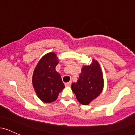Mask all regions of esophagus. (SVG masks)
Here are the masks:
<instances>
[{"instance_id":"obj_1","label":"esophagus","mask_w":135,"mask_h":135,"mask_svg":"<svg viewBox=\"0 0 135 135\" xmlns=\"http://www.w3.org/2000/svg\"><path fill=\"white\" fill-rule=\"evenodd\" d=\"M71 84H72V82H71V81L69 82V83H65V86H70Z\"/></svg>"}]
</instances>
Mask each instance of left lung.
<instances>
[{
  "label": "left lung",
  "instance_id": "8db88e82",
  "mask_svg": "<svg viewBox=\"0 0 135 135\" xmlns=\"http://www.w3.org/2000/svg\"><path fill=\"white\" fill-rule=\"evenodd\" d=\"M103 88V78L100 65L93 60L89 66L82 69L77 83L72 84V90L81 104L88 105L100 95Z\"/></svg>",
  "mask_w": 135,
  "mask_h": 135
}]
</instances>
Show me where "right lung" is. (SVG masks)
I'll use <instances>...</instances> for the list:
<instances>
[{
    "instance_id": "1",
    "label": "right lung",
    "mask_w": 135,
    "mask_h": 135,
    "mask_svg": "<svg viewBox=\"0 0 135 135\" xmlns=\"http://www.w3.org/2000/svg\"><path fill=\"white\" fill-rule=\"evenodd\" d=\"M58 63L56 54L49 52L41 59L34 70L33 86L38 97L45 103L56 100L65 88L60 74L55 69Z\"/></svg>"
}]
</instances>
